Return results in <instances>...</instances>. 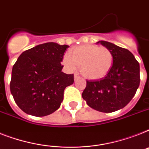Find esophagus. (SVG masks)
<instances>
[{
    "label": "esophagus",
    "instance_id": "34e87169",
    "mask_svg": "<svg viewBox=\"0 0 149 149\" xmlns=\"http://www.w3.org/2000/svg\"><path fill=\"white\" fill-rule=\"evenodd\" d=\"M79 78H80V77H79V76L77 73H75V75H74V79H75V80H77V79H79Z\"/></svg>",
    "mask_w": 149,
    "mask_h": 149
}]
</instances>
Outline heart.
I'll return each mask as SVG.
<instances>
[{
  "label": "heart",
  "instance_id": "b5f03b06",
  "mask_svg": "<svg viewBox=\"0 0 149 149\" xmlns=\"http://www.w3.org/2000/svg\"><path fill=\"white\" fill-rule=\"evenodd\" d=\"M64 65L70 70L80 68L83 77L89 79H100L109 72L113 63V56L107 47L86 45L76 47L71 56L66 54L63 60Z\"/></svg>",
  "mask_w": 149,
  "mask_h": 149
}]
</instances>
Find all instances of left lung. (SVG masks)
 <instances>
[{
    "label": "left lung",
    "instance_id": "obj_1",
    "mask_svg": "<svg viewBox=\"0 0 149 149\" xmlns=\"http://www.w3.org/2000/svg\"><path fill=\"white\" fill-rule=\"evenodd\" d=\"M113 56L109 72L100 79L86 80L82 96L88 106L102 112L124 108L135 95L140 83L139 63L127 49L107 41H99Z\"/></svg>",
    "mask_w": 149,
    "mask_h": 149
}]
</instances>
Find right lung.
<instances>
[{
    "mask_svg": "<svg viewBox=\"0 0 149 149\" xmlns=\"http://www.w3.org/2000/svg\"><path fill=\"white\" fill-rule=\"evenodd\" d=\"M67 45L46 43L23 52L12 69L10 89L19 108L33 116H45L60 108L73 74L62 72Z\"/></svg>",
    "mask_w": 149,
    "mask_h": 149,
    "instance_id": "1",
    "label": "right lung"
}]
</instances>
